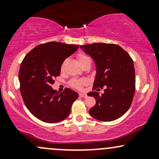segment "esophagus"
Wrapping results in <instances>:
<instances>
[{
	"label": "esophagus",
	"instance_id": "1",
	"mask_svg": "<svg viewBox=\"0 0 159 159\" xmlns=\"http://www.w3.org/2000/svg\"><path fill=\"white\" fill-rule=\"evenodd\" d=\"M79 96H81V97H83V98H87V95L85 94V93H79Z\"/></svg>",
	"mask_w": 159,
	"mask_h": 159
}]
</instances>
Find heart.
I'll use <instances>...</instances> for the list:
<instances>
[{"instance_id":"1","label":"heart","mask_w":159,"mask_h":159,"mask_svg":"<svg viewBox=\"0 0 159 159\" xmlns=\"http://www.w3.org/2000/svg\"><path fill=\"white\" fill-rule=\"evenodd\" d=\"M90 59V57H88L87 56L84 55V54H78V61H79L80 64L81 66L84 64V63H85L86 61H87V60ZM64 65H65V62H63V64L61 66V70H63V68H64ZM87 81L84 78H82V79H72L71 80L70 83H69V84H70L71 87H74V88H76V89H81L83 86H84L87 84Z\"/></svg>"}]
</instances>
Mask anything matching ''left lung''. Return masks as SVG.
Returning a JSON list of instances; mask_svg holds the SVG:
<instances>
[{
  "mask_svg": "<svg viewBox=\"0 0 159 159\" xmlns=\"http://www.w3.org/2000/svg\"><path fill=\"white\" fill-rule=\"evenodd\" d=\"M80 48L96 63L93 90L105 87V93L100 96L96 91L87 93L96 102L89 113L100 121L118 119L129 110L134 95L135 72L132 57L120 45L114 44L98 43L81 45Z\"/></svg>",
  "mask_w": 159,
  "mask_h": 159,
  "instance_id": "8db88e82",
  "label": "left lung"
}]
</instances>
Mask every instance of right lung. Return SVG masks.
I'll use <instances>...</instances> for the list:
<instances>
[{
	"label": "right lung",
	"instance_id": "1",
	"mask_svg": "<svg viewBox=\"0 0 159 159\" xmlns=\"http://www.w3.org/2000/svg\"><path fill=\"white\" fill-rule=\"evenodd\" d=\"M78 45L50 42L32 49L21 62L20 92L25 105L37 119L48 123L65 120L78 93L69 88L57 93L52 84L61 73L62 63Z\"/></svg>",
	"mask_w": 159,
	"mask_h": 159
}]
</instances>
